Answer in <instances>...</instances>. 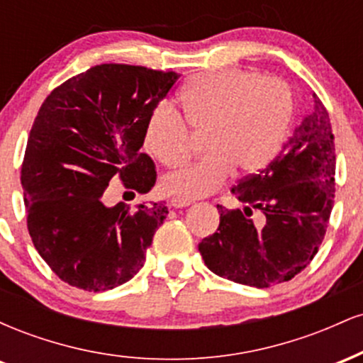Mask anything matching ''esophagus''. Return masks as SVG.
I'll return each instance as SVG.
<instances>
[{
  "mask_svg": "<svg viewBox=\"0 0 363 363\" xmlns=\"http://www.w3.org/2000/svg\"><path fill=\"white\" fill-rule=\"evenodd\" d=\"M191 199L187 198H172V201H170V205L174 208H184V206H189L191 205Z\"/></svg>",
  "mask_w": 363,
  "mask_h": 363,
  "instance_id": "esophagus-1",
  "label": "esophagus"
}]
</instances>
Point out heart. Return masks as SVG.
Wrapping results in <instances>:
<instances>
[{"label":"heart","instance_id":"heart-1","mask_svg":"<svg viewBox=\"0 0 363 363\" xmlns=\"http://www.w3.org/2000/svg\"><path fill=\"white\" fill-rule=\"evenodd\" d=\"M179 104L189 126H205L203 147L208 150L194 164L164 179L169 193L186 198L218 189L234 167L242 172L262 167L280 147L294 111L285 82L240 68L194 74L179 90ZM145 148L167 167L189 157V131L170 104H158L150 112Z\"/></svg>","mask_w":363,"mask_h":363}]
</instances>
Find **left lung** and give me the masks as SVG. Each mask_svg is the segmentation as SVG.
Here are the masks:
<instances>
[{"label": "left lung", "instance_id": "1", "mask_svg": "<svg viewBox=\"0 0 363 363\" xmlns=\"http://www.w3.org/2000/svg\"><path fill=\"white\" fill-rule=\"evenodd\" d=\"M277 157L232 187L244 208L216 205L220 225L199 242L208 269L268 289L298 274L319 251L335 203V136L318 95Z\"/></svg>", "mask_w": 363, "mask_h": 363}]
</instances>
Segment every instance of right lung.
I'll return each instance as SVG.
<instances>
[{"mask_svg": "<svg viewBox=\"0 0 363 363\" xmlns=\"http://www.w3.org/2000/svg\"><path fill=\"white\" fill-rule=\"evenodd\" d=\"M181 74L145 66L99 65L56 86L32 124L22 164L27 228L62 281L106 291L131 280L169 210L165 203L106 206L121 179L135 196L157 181L141 153L147 119Z\"/></svg>", "mask_w": 363, "mask_h": 363, "instance_id": "obj_1", "label": "right lung"}]
</instances>
